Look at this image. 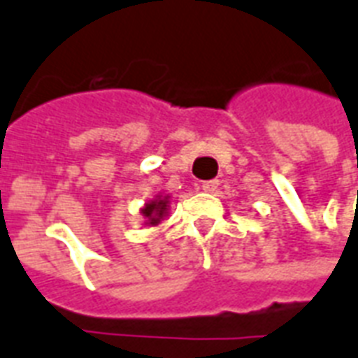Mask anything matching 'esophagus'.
Listing matches in <instances>:
<instances>
[{"instance_id": "1", "label": "esophagus", "mask_w": 358, "mask_h": 358, "mask_svg": "<svg viewBox=\"0 0 358 358\" xmlns=\"http://www.w3.org/2000/svg\"><path fill=\"white\" fill-rule=\"evenodd\" d=\"M201 188H203L205 192H215L218 188V181L217 179H210V181H203L201 182Z\"/></svg>"}]
</instances>
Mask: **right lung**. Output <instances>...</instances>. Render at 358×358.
<instances>
[{
    "mask_svg": "<svg viewBox=\"0 0 358 358\" xmlns=\"http://www.w3.org/2000/svg\"><path fill=\"white\" fill-rule=\"evenodd\" d=\"M166 207H168V198L155 199V201L145 205V209L141 210V213H143V217L148 218L149 224H153L155 226V224L160 222V218L164 217Z\"/></svg>",
    "mask_w": 358,
    "mask_h": 358,
    "instance_id": "right-lung-1",
    "label": "right lung"
}]
</instances>
